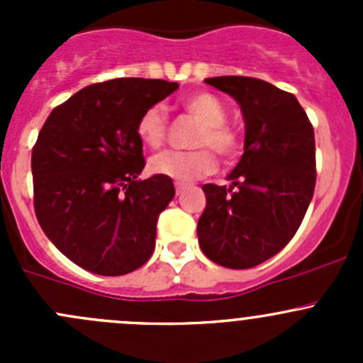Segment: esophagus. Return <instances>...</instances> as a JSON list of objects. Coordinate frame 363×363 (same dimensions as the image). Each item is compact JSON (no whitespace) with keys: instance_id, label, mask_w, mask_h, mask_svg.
Returning <instances> with one entry per match:
<instances>
[{"instance_id":"esophagus-1","label":"esophagus","mask_w":363,"mask_h":363,"mask_svg":"<svg viewBox=\"0 0 363 363\" xmlns=\"http://www.w3.org/2000/svg\"><path fill=\"white\" fill-rule=\"evenodd\" d=\"M184 189H186L184 182H175V193H177V195H181V193L184 191Z\"/></svg>"}]
</instances>
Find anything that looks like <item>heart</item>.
Wrapping results in <instances>:
<instances>
[{
	"label": "heart",
	"mask_w": 363,
	"mask_h": 363,
	"mask_svg": "<svg viewBox=\"0 0 363 363\" xmlns=\"http://www.w3.org/2000/svg\"><path fill=\"white\" fill-rule=\"evenodd\" d=\"M184 108L202 123L195 138V151H164L151 160L149 167L155 174L179 182H191L211 175L218 167L214 149L221 158L232 160L240 151V137L226 124L225 105L211 93L189 94L182 101ZM137 135L147 147L158 149L167 140L168 113L161 104L151 105L142 112L137 123ZM209 149L207 150L206 147Z\"/></svg>",
	"instance_id": "obj_1"
}]
</instances>
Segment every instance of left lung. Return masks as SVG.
Masks as SVG:
<instances>
[{
    "mask_svg": "<svg viewBox=\"0 0 363 363\" xmlns=\"http://www.w3.org/2000/svg\"><path fill=\"white\" fill-rule=\"evenodd\" d=\"M246 123L244 155L230 186L205 184L196 233L203 255L226 269H251L296 233L316 184L314 130L291 93L252 77H212Z\"/></svg>",
    "mask_w": 363,
    "mask_h": 363,
    "instance_id": "left-lung-1",
    "label": "left lung"
}]
</instances>
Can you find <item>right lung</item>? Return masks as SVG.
I'll use <instances>...</instances> for the list:
<instances>
[{
    "instance_id": "right-lung-1",
    "label": "right lung",
    "mask_w": 363,
    "mask_h": 363,
    "mask_svg": "<svg viewBox=\"0 0 363 363\" xmlns=\"http://www.w3.org/2000/svg\"><path fill=\"white\" fill-rule=\"evenodd\" d=\"M179 87L160 79L91 84L57 105L31 155L35 214L50 242L82 269L124 276L151 258L156 223L175 195L144 170L138 117Z\"/></svg>"
}]
</instances>
